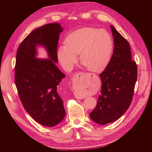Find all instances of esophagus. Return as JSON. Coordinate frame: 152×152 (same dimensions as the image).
Returning a JSON list of instances; mask_svg holds the SVG:
<instances>
[{"label":"esophagus","mask_w":152,"mask_h":152,"mask_svg":"<svg viewBox=\"0 0 152 152\" xmlns=\"http://www.w3.org/2000/svg\"><path fill=\"white\" fill-rule=\"evenodd\" d=\"M79 75H80V73H77L76 74H75V76L73 77H75L76 76ZM75 96V97H76L77 99H83V98H84V97H82V96H79V95H78V94H76Z\"/></svg>","instance_id":"esophagus-1"}]
</instances>
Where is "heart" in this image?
<instances>
[{"mask_svg":"<svg viewBox=\"0 0 152 152\" xmlns=\"http://www.w3.org/2000/svg\"><path fill=\"white\" fill-rule=\"evenodd\" d=\"M112 50V40L107 31L85 27L66 36L65 45L58 49V57L63 68L70 70L80 54V62L87 70L98 72L108 65Z\"/></svg>","mask_w":152,"mask_h":152,"instance_id":"b5f03b06","label":"heart"}]
</instances>
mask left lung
Listing matches in <instances>:
<instances>
[{
	"label": "left lung",
	"instance_id": "8db88e82",
	"mask_svg": "<svg viewBox=\"0 0 152 152\" xmlns=\"http://www.w3.org/2000/svg\"><path fill=\"white\" fill-rule=\"evenodd\" d=\"M114 41L112 57L99 76L101 94L96 107L90 113L94 122L105 125L117 121L132 102L137 77V65L132 61L129 43L113 26Z\"/></svg>",
	"mask_w": 152,
	"mask_h": 152
}]
</instances>
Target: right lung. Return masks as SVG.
Segmentation results:
<instances>
[{"label":"right lung","instance_id":"obj_1","mask_svg":"<svg viewBox=\"0 0 152 152\" xmlns=\"http://www.w3.org/2000/svg\"><path fill=\"white\" fill-rule=\"evenodd\" d=\"M63 30L58 23L43 25L26 36L16 53L15 81L21 103L36 122L47 127L57 125L66 114L57 90L65 75L54 63ZM37 45L47 49L49 59L35 57Z\"/></svg>","mask_w":152,"mask_h":152}]
</instances>
